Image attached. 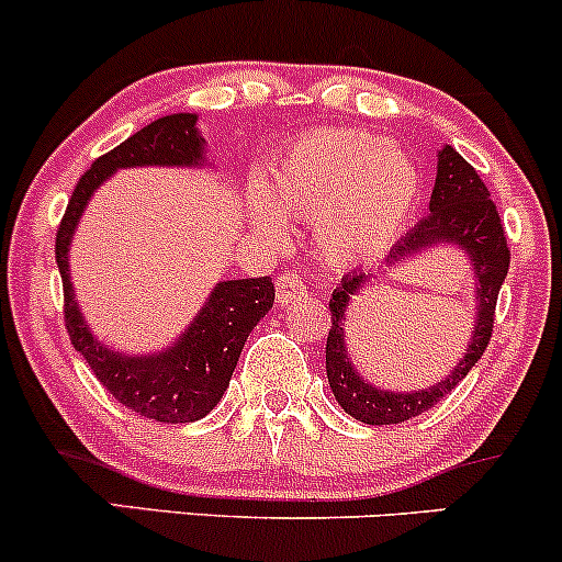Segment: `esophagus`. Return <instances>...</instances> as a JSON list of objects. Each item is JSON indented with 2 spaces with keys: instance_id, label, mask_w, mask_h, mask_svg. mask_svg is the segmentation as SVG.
Masks as SVG:
<instances>
[{
  "instance_id": "esophagus-1",
  "label": "esophagus",
  "mask_w": 562,
  "mask_h": 562,
  "mask_svg": "<svg viewBox=\"0 0 562 562\" xmlns=\"http://www.w3.org/2000/svg\"><path fill=\"white\" fill-rule=\"evenodd\" d=\"M276 294H279L281 305L292 303V300L303 297L305 294V281L300 279L297 273H281L279 279H276Z\"/></svg>"
}]
</instances>
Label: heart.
<instances>
[{
	"mask_svg": "<svg viewBox=\"0 0 562 562\" xmlns=\"http://www.w3.org/2000/svg\"><path fill=\"white\" fill-rule=\"evenodd\" d=\"M265 201L251 203L265 233H281L279 214L316 222V244L331 265L378 255L418 198V171L400 149L367 131L322 128L270 162Z\"/></svg>",
	"mask_w": 562,
	"mask_h": 562,
	"instance_id": "heart-1",
	"label": "heart"
}]
</instances>
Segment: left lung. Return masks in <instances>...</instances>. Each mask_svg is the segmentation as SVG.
Here are the masks:
<instances>
[{"label":"left lung","mask_w":562,"mask_h":562,"mask_svg":"<svg viewBox=\"0 0 562 562\" xmlns=\"http://www.w3.org/2000/svg\"><path fill=\"white\" fill-rule=\"evenodd\" d=\"M428 211L431 214L426 220H420L402 240H396L389 262H400V259L413 257L415 251L442 244V240L461 246L472 257L476 283H480L476 286V327L472 342H469L467 356L458 361L456 370L434 389L415 391V394H391V391L372 389L370 383L359 378V372L348 361L346 337H342L346 307L367 286L370 273L342 276L340 286L335 289L329 300L331 327L327 335V378L331 394L340 402V407L361 424H404V420L431 409L469 375V370L480 361L487 342H491L493 324H496L498 292L506 279V270H509L512 255L509 246H506L504 222H501L496 203L491 201V192H487L480 173L472 168V162L463 160L452 147H445L439 153L437 182H434Z\"/></svg>","instance_id":"1"}]
</instances>
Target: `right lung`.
<instances>
[{"label":"right lung","instance_id":"add662e5","mask_svg":"<svg viewBox=\"0 0 562 562\" xmlns=\"http://www.w3.org/2000/svg\"><path fill=\"white\" fill-rule=\"evenodd\" d=\"M195 114H168L144 125L134 136L93 160L66 203L56 233V262L64 283V324L75 351L82 353L95 380L131 413L160 424H190L203 418L225 394L249 331L273 307L270 276L216 283L206 307L190 329L158 356H123L93 340L77 311L69 281L71 233L86 211L88 198L117 168L131 166H195L203 160V138Z\"/></svg>","mask_w":562,"mask_h":562}]
</instances>
